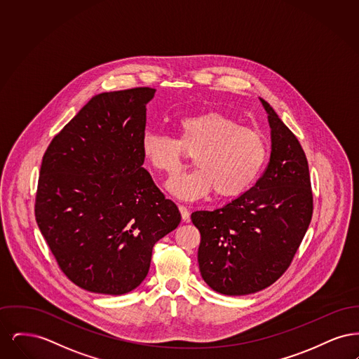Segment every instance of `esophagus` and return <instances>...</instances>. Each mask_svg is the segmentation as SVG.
Returning a JSON list of instances; mask_svg holds the SVG:
<instances>
[{
    "label": "esophagus",
    "mask_w": 359,
    "mask_h": 359,
    "mask_svg": "<svg viewBox=\"0 0 359 359\" xmlns=\"http://www.w3.org/2000/svg\"><path fill=\"white\" fill-rule=\"evenodd\" d=\"M179 211H180V214H182L183 222H189V210H188L187 207L180 205H179Z\"/></svg>",
    "instance_id": "1"
}]
</instances>
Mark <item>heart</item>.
I'll return each instance as SVG.
<instances>
[{"mask_svg": "<svg viewBox=\"0 0 359 359\" xmlns=\"http://www.w3.org/2000/svg\"><path fill=\"white\" fill-rule=\"evenodd\" d=\"M175 138L154 132L141 137V152L154 171L175 176L194 156L198 167L170 180L168 189L183 201L201 199L214 191L234 198L256 182L268 156L264 136L219 111L188 116L173 123Z\"/></svg>", "mask_w": 359, "mask_h": 359, "instance_id": "1", "label": "heart"}]
</instances>
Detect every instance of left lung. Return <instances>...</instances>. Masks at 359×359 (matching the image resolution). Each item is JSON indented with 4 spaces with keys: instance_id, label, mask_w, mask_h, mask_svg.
I'll return each mask as SVG.
<instances>
[{
    "instance_id": "8db88e82",
    "label": "left lung",
    "mask_w": 359,
    "mask_h": 359,
    "mask_svg": "<svg viewBox=\"0 0 359 359\" xmlns=\"http://www.w3.org/2000/svg\"><path fill=\"white\" fill-rule=\"evenodd\" d=\"M261 102L272 129L266 170L222 208L191 214L201 233V274L210 288L227 296L265 290L285 273L313 211L306 154L271 104Z\"/></svg>"
}]
</instances>
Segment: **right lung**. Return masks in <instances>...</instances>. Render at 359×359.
<instances>
[{
    "label": "right lung",
    "instance_id": "add662e5",
    "mask_svg": "<svg viewBox=\"0 0 359 359\" xmlns=\"http://www.w3.org/2000/svg\"><path fill=\"white\" fill-rule=\"evenodd\" d=\"M154 88L93 97L43 156L34 217L60 271L88 292L123 294L149 272L152 249L180 223L142 168Z\"/></svg>",
    "mask_w": 359,
    "mask_h": 359
}]
</instances>
